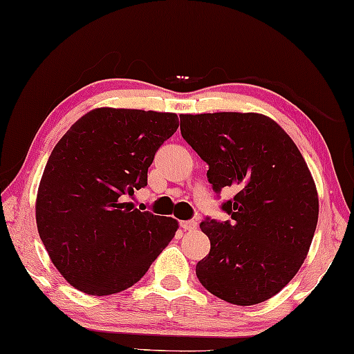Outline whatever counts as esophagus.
<instances>
[{"label":"esophagus","instance_id":"34e87169","mask_svg":"<svg viewBox=\"0 0 354 354\" xmlns=\"http://www.w3.org/2000/svg\"><path fill=\"white\" fill-rule=\"evenodd\" d=\"M196 226H198V223H196L195 219H188V221L180 223V227L183 231H194V229H196Z\"/></svg>","mask_w":354,"mask_h":354}]
</instances>
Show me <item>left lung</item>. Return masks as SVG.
<instances>
[{
	"instance_id": "left-lung-1",
	"label": "left lung",
	"mask_w": 354,
	"mask_h": 354,
	"mask_svg": "<svg viewBox=\"0 0 354 354\" xmlns=\"http://www.w3.org/2000/svg\"><path fill=\"white\" fill-rule=\"evenodd\" d=\"M183 140L208 164L216 194L231 216L200 224L209 254L196 277L211 295L236 306L270 299L299 272L319 219V195L301 151L277 122L261 113H185Z\"/></svg>"
}]
</instances>
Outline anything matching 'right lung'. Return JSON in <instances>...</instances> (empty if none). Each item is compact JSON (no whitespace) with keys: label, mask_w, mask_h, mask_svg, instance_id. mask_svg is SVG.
Instances as JSON below:
<instances>
[{"label":"right lung","mask_w":354,"mask_h":354,"mask_svg":"<svg viewBox=\"0 0 354 354\" xmlns=\"http://www.w3.org/2000/svg\"><path fill=\"white\" fill-rule=\"evenodd\" d=\"M178 128L176 113L100 107L50 154L35 201L39 236L71 286L91 296L140 281L178 223L125 203L148 185L156 151Z\"/></svg>","instance_id":"obj_1"}]
</instances>
